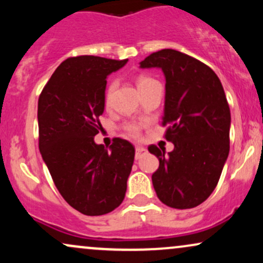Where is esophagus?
<instances>
[{"instance_id": "obj_1", "label": "esophagus", "mask_w": 263, "mask_h": 263, "mask_svg": "<svg viewBox=\"0 0 263 263\" xmlns=\"http://www.w3.org/2000/svg\"><path fill=\"white\" fill-rule=\"evenodd\" d=\"M147 153V149L144 148V147L142 146H137L136 147V159H140L142 156L146 155Z\"/></svg>"}]
</instances>
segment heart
I'll return each mask as SVG.
<instances>
[{
  "label": "heart",
  "mask_w": 263,
  "mask_h": 263,
  "mask_svg": "<svg viewBox=\"0 0 263 263\" xmlns=\"http://www.w3.org/2000/svg\"><path fill=\"white\" fill-rule=\"evenodd\" d=\"M152 81H155L152 79V78H148V77H140L137 79V86L138 89L142 86L147 85V84L152 83ZM115 87H116V81H111L110 85L107 86V90H106V102L110 100V96L111 93H112V91L115 90ZM126 131L128 132L129 135L134 136V137H136V136H138V132H140V127H138V125H136V123H127V125L125 126Z\"/></svg>",
  "instance_id": "obj_1"
}]
</instances>
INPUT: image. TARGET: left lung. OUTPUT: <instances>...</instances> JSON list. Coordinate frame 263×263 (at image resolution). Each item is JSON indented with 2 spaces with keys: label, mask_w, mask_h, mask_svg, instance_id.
I'll return each mask as SVG.
<instances>
[{
  "label": "left lung",
  "mask_w": 263,
  "mask_h": 263,
  "mask_svg": "<svg viewBox=\"0 0 263 263\" xmlns=\"http://www.w3.org/2000/svg\"><path fill=\"white\" fill-rule=\"evenodd\" d=\"M140 68H159L165 78L163 125L172 152L149 146L159 161L153 188L174 209L198 206L214 192L230 151L231 115L218 75L174 49L152 53Z\"/></svg>",
  "instance_id": "left-lung-1"
}]
</instances>
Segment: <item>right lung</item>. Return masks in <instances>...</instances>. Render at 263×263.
Segmentation results:
<instances>
[{
    "label": "right lung",
    "mask_w": 263,
    "mask_h": 263,
    "mask_svg": "<svg viewBox=\"0 0 263 263\" xmlns=\"http://www.w3.org/2000/svg\"><path fill=\"white\" fill-rule=\"evenodd\" d=\"M128 59L80 55L55 69L38 100L39 151L57 189L84 215L99 216L125 199L135 147L115 138L110 147L93 137L101 129L106 78Z\"/></svg>",
    "instance_id": "obj_1"
}]
</instances>
